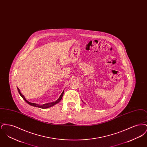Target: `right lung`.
I'll use <instances>...</instances> for the list:
<instances>
[{
  "mask_svg": "<svg viewBox=\"0 0 147 147\" xmlns=\"http://www.w3.org/2000/svg\"><path fill=\"white\" fill-rule=\"evenodd\" d=\"M18 92H19V94L20 95V96H21V97L22 98H23L28 104L31 105V106H34V107H37L41 108V109H47V108H49L50 107H52V106L56 105V104H57V103H58V102L61 100V99L62 98V97H63V94H64V91H63V92H62V93L61 94L60 97L59 98H58L57 100H56V101H55V102H50V103H47V104H43V105H39V104H37L32 103V102H29L28 101V100L25 98L24 97V96L21 94V92H20V89H19L18 88Z\"/></svg>",
  "mask_w": 147,
  "mask_h": 147,
  "instance_id": "right-lung-1",
  "label": "right lung"
}]
</instances>
